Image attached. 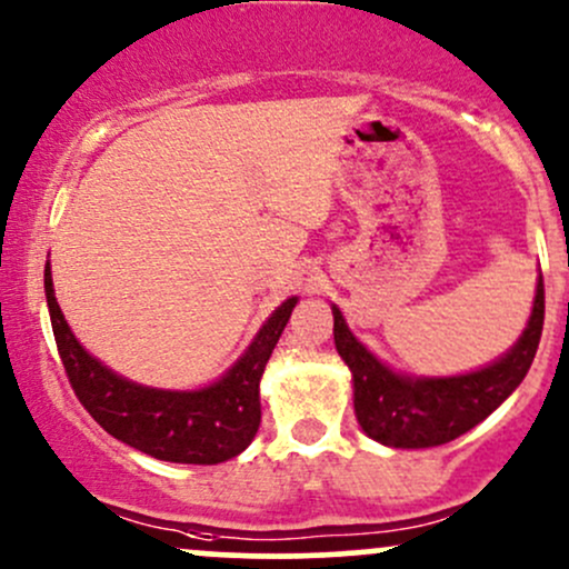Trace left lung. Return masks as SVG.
Listing matches in <instances>:
<instances>
[{
  "mask_svg": "<svg viewBox=\"0 0 569 569\" xmlns=\"http://www.w3.org/2000/svg\"><path fill=\"white\" fill-rule=\"evenodd\" d=\"M542 320L546 287L540 277L527 331L502 360L472 375L409 380L371 356L333 307V341L352 371L360 429L390 448H437L475 429L527 377L540 345Z\"/></svg>",
  "mask_w": 569,
  "mask_h": 569,
  "instance_id": "1",
  "label": "left lung"
}]
</instances>
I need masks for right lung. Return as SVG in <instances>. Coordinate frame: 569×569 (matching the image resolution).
I'll use <instances>...</instances> for the list:
<instances>
[{
	"instance_id": "obj_1",
	"label": "right lung",
	"mask_w": 569,
	"mask_h": 569,
	"mask_svg": "<svg viewBox=\"0 0 569 569\" xmlns=\"http://www.w3.org/2000/svg\"><path fill=\"white\" fill-rule=\"evenodd\" d=\"M46 298L64 375L83 409L111 437L160 461L219 463L241 453L260 426V377L298 298L268 317L249 350L219 382L203 390H157L121 380L78 345L53 296L46 266Z\"/></svg>"
}]
</instances>
